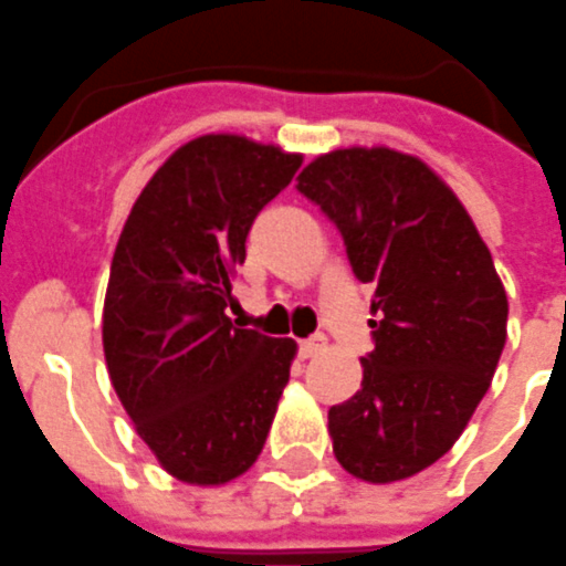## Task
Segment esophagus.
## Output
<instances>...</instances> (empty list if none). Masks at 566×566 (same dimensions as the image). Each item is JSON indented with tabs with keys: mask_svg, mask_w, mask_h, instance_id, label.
<instances>
[{
	"mask_svg": "<svg viewBox=\"0 0 566 566\" xmlns=\"http://www.w3.org/2000/svg\"><path fill=\"white\" fill-rule=\"evenodd\" d=\"M324 347H327V338L321 336V333H315V336H310L301 342V356H304V359H310V356H318Z\"/></svg>",
	"mask_w": 566,
	"mask_h": 566,
	"instance_id": "obj_1",
	"label": "esophagus"
}]
</instances>
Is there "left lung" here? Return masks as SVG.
I'll return each instance as SVG.
<instances>
[{
  "label": "left lung",
  "mask_w": 566,
  "mask_h": 566,
  "mask_svg": "<svg viewBox=\"0 0 566 566\" xmlns=\"http://www.w3.org/2000/svg\"><path fill=\"white\" fill-rule=\"evenodd\" d=\"M297 192L374 289V350L359 391L329 409L333 453L365 482L415 476L462 436L503 354L509 301L491 251L444 180L391 148L318 157Z\"/></svg>",
  "instance_id": "left-lung-1"
}]
</instances>
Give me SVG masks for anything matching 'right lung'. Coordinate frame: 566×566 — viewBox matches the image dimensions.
<instances>
[{
	"label": "right lung",
	"instance_id": "add662e5",
	"mask_svg": "<svg viewBox=\"0 0 566 566\" xmlns=\"http://www.w3.org/2000/svg\"><path fill=\"white\" fill-rule=\"evenodd\" d=\"M301 155L210 134L178 148L122 228L104 297V359L139 438L171 476L224 485L262 453L292 338L224 315L248 230Z\"/></svg>",
	"mask_w": 566,
	"mask_h": 566
}]
</instances>
